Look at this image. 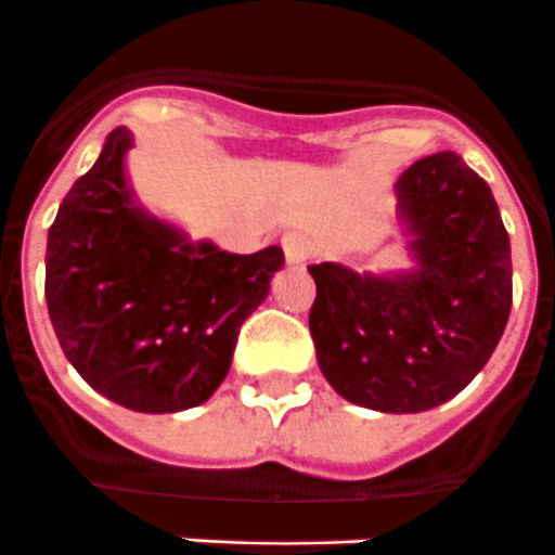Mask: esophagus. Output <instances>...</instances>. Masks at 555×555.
I'll return each mask as SVG.
<instances>
[{"mask_svg":"<svg viewBox=\"0 0 555 555\" xmlns=\"http://www.w3.org/2000/svg\"><path fill=\"white\" fill-rule=\"evenodd\" d=\"M280 245H283V254L288 264H301V261L307 259V243L299 234H285V237L280 240Z\"/></svg>","mask_w":555,"mask_h":555,"instance_id":"esophagus-1","label":"esophagus"}]
</instances>
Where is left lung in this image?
Returning <instances> with one entry per match:
<instances>
[{"label": "left lung", "mask_w": 555, "mask_h": 555, "mask_svg": "<svg viewBox=\"0 0 555 555\" xmlns=\"http://www.w3.org/2000/svg\"><path fill=\"white\" fill-rule=\"evenodd\" d=\"M397 210L415 270L307 267L310 334L339 397L380 413H424L464 391L491 359L513 305V261L491 189L459 153L404 169Z\"/></svg>", "instance_id": "1"}]
</instances>
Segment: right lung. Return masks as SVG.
<instances>
[{
	"label": "right lung",
	"instance_id": "add662e5",
	"mask_svg": "<svg viewBox=\"0 0 555 555\" xmlns=\"http://www.w3.org/2000/svg\"><path fill=\"white\" fill-rule=\"evenodd\" d=\"M129 147V129L109 131L59 207L48 232V315L93 391L137 413H180L221 386L240 326L285 256L278 245L240 256L189 243L134 202Z\"/></svg>",
	"mask_w": 555,
	"mask_h": 555
}]
</instances>
